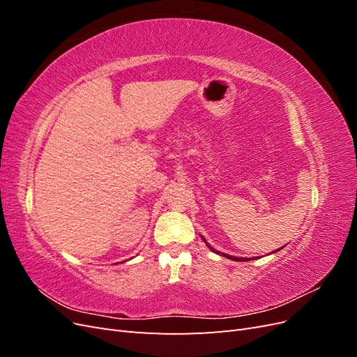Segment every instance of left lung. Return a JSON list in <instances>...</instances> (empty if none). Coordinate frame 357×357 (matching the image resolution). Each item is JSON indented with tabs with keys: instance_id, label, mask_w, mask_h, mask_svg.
Listing matches in <instances>:
<instances>
[{
	"instance_id": "8db88e82",
	"label": "left lung",
	"mask_w": 357,
	"mask_h": 357,
	"mask_svg": "<svg viewBox=\"0 0 357 357\" xmlns=\"http://www.w3.org/2000/svg\"><path fill=\"white\" fill-rule=\"evenodd\" d=\"M202 240H204V243L208 245V248L211 252H214V253H218V255H222V256H225V257H228V259H231V261H241V262H244V261H250V259H247V257H236V256H231V255H226V253H220V252H218L215 250V248H213L207 241H205V238L202 236ZM277 252V250H275Z\"/></svg>"
}]
</instances>
